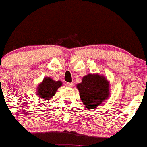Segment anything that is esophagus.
<instances>
[{"instance_id": "34e87169", "label": "esophagus", "mask_w": 147, "mask_h": 147, "mask_svg": "<svg viewBox=\"0 0 147 147\" xmlns=\"http://www.w3.org/2000/svg\"><path fill=\"white\" fill-rule=\"evenodd\" d=\"M65 85H66V86L71 88V87L74 86V82H67Z\"/></svg>"}]
</instances>
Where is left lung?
<instances>
[{
  "label": "left lung",
  "mask_w": 147,
  "mask_h": 147,
  "mask_svg": "<svg viewBox=\"0 0 147 147\" xmlns=\"http://www.w3.org/2000/svg\"><path fill=\"white\" fill-rule=\"evenodd\" d=\"M82 104L88 109L93 110L107 100L110 95V84L104 76L87 74L82 82L76 85Z\"/></svg>",
  "instance_id": "8db88e82"
}]
</instances>
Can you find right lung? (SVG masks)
<instances>
[{
	"mask_svg": "<svg viewBox=\"0 0 147 147\" xmlns=\"http://www.w3.org/2000/svg\"><path fill=\"white\" fill-rule=\"evenodd\" d=\"M61 81H55L50 77H45L43 82L38 85L37 95L44 100H49L54 96L58 88L61 86Z\"/></svg>",
	"mask_w": 147,
	"mask_h": 147,
	"instance_id": "1",
	"label": "right lung"
}]
</instances>
